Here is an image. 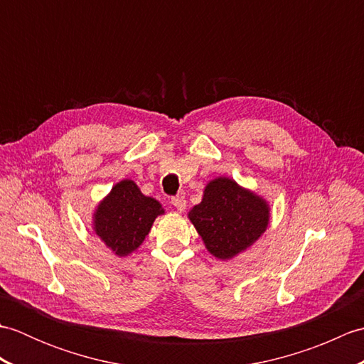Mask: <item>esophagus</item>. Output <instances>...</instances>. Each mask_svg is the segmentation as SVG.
<instances>
[{
	"mask_svg": "<svg viewBox=\"0 0 364 364\" xmlns=\"http://www.w3.org/2000/svg\"><path fill=\"white\" fill-rule=\"evenodd\" d=\"M172 205L180 213L186 210V200H184V197H175V198H172Z\"/></svg>",
	"mask_w": 364,
	"mask_h": 364,
	"instance_id": "esophagus-1",
	"label": "esophagus"
}]
</instances>
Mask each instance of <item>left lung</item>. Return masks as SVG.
Returning <instances> with one entry per match:
<instances>
[{
  "label": "left lung",
  "instance_id": "left-lung-1",
  "mask_svg": "<svg viewBox=\"0 0 364 364\" xmlns=\"http://www.w3.org/2000/svg\"><path fill=\"white\" fill-rule=\"evenodd\" d=\"M188 218L214 258L227 261L258 241L270 222L269 202L230 176H218L205 186L202 202Z\"/></svg>",
  "mask_w": 364,
  "mask_h": 364
}]
</instances>
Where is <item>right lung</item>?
<instances>
[{
  "mask_svg": "<svg viewBox=\"0 0 364 364\" xmlns=\"http://www.w3.org/2000/svg\"><path fill=\"white\" fill-rule=\"evenodd\" d=\"M156 198L144 196L125 178L115 183L92 214V230L115 257H128L150 233L154 219L164 214Z\"/></svg>",
  "mask_w": 364,
  "mask_h": 364,
  "instance_id": "obj_1",
  "label": "right lung"
}]
</instances>
